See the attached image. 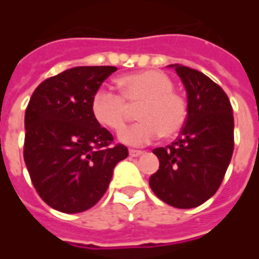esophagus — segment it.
I'll return each instance as SVG.
<instances>
[{
  "label": "esophagus",
  "mask_w": 259,
  "mask_h": 259,
  "mask_svg": "<svg viewBox=\"0 0 259 259\" xmlns=\"http://www.w3.org/2000/svg\"><path fill=\"white\" fill-rule=\"evenodd\" d=\"M130 157H140L143 155V151L141 150H129Z\"/></svg>",
  "instance_id": "1"
}]
</instances>
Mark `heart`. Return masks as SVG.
I'll list each match as a JSON object with an SVG mask.
<instances>
[{
    "label": "heart",
    "mask_w": 259,
    "mask_h": 259,
    "mask_svg": "<svg viewBox=\"0 0 259 259\" xmlns=\"http://www.w3.org/2000/svg\"><path fill=\"white\" fill-rule=\"evenodd\" d=\"M120 96L100 89L91 98L93 118L102 127L120 132L129 118V108H139V123L123 130L119 139L130 146H143L157 137L172 139L187 119V100L175 90L174 79L162 70H141L118 80Z\"/></svg>",
    "instance_id": "obj_1"
}]
</instances>
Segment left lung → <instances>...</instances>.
Returning <instances> with one entry per match:
<instances>
[{
	"label": "left lung",
	"instance_id": "1",
	"mask_svg": "<svg viewBox=\"0 0 259 259\" xmlns=\"http://www.w3.org/2000/svg\"><path fill=\"white\" fill-rule=\"evenodd\" d=\"M187 91V119L170 146L152 150L159 169L150 178L158 198L175 208H195L222 185L234 148V118L226 93L208 76L172 65Z\"/></svg>",
	"mask_w": 259,
	"mask_h": 259
}]
</instances>
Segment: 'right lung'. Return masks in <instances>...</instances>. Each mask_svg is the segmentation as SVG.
Listing matches in <instances>:
<instances>
[{"label":"right lung","instance_id":"add662e5","mask_svg":"<svg viewBox=\"0 0 259 259\" xmlns=\"http://www.w3.org/2000/svg\"><path fill=\"white\" fill-rule=\"evenodd\" d=\"M115 66H77L38 84L25 113L23 158L48 205L77 213L105 194L115 165L129 155L96 122L91 98Z\"/></svg>","mask_w":259,"mask_h":259}]
</instances>
